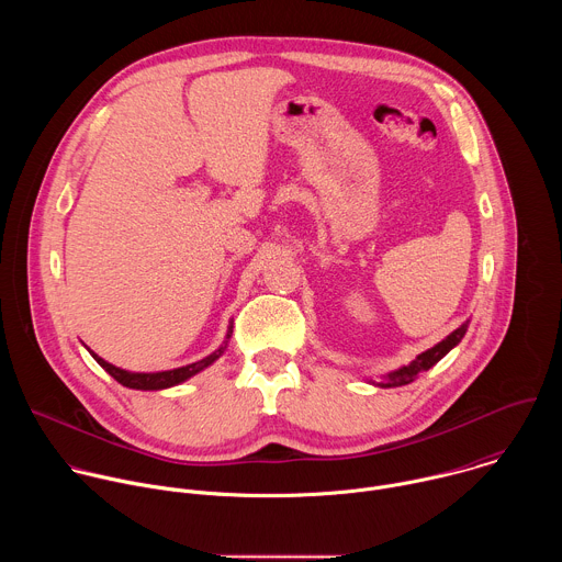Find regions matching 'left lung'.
I'll return each instance as SVG.
<instances>
[{
    "label": "left lung",
    "instance_id": "1",
    "mask_svg": "<svg viewBox=\"0 0 562 562\" xmlns=\"http://www.w3.org/2000/svg\"><path fill=\"white\" fill-rule=\"evenodd\" d=\"M467 327H469V323L460 325L456 331H451V334H449L445 340H440L436 347H431V349L423 351L420 356H416V360H412L409 364H405V367H400V369L386 373L382 382H375V386L389 389V386H403V384L414 382L423 371H429L436 362H440V360L464 338Z\"/></svg>",
    "mask_w": 562,
    "mask_h": 562
}]
</instances>
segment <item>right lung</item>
<instances>
[{"label":"right lung","mask_w":562,"mask_h":562,"mask_svg":"<svg viewBox=\"0 0 562 562\" xmlns=\"http://www.w3.org/2000/svg\"><path fill=\"white\" fill-rule=\"evenodd\" d=\"M231 334H233V325H231L228 331H226L224 345H222L217 351H213L211 356H206V358H202V360H198V362H193V364H187V367H178V369H171V371H153V373H139V371L120 369V367L106 362L104 358H100L98 353H93L89 347H87V349H89V353L98 360V364H100L106 373H111L122 386L139 389V391H159V389H171V386H176V384H182L184 380L193 378L195 373H200V371H204L209 364H213V362L224 353Z\"/></svg>","instance_id":"add662e5"}]
</instances>
